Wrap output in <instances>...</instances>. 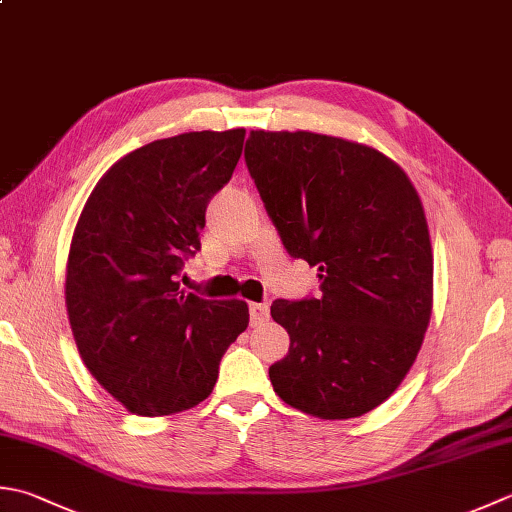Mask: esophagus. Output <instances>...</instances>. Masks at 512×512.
<instances>
[{"label": "esophagus", "instance_id": "obj_1", "mask_svg": "<svg viewBox=\"0 0 512 512\" xmlns=\"http://www.w3.org/2000/svg\"><path fill=\"white\" fill-rule=\"evenodd\" d=\"M248 310H250V324H253V326L262 324L264 319H268V313H270L268 304H264V302L262 304H250Z\"/></svg>", "mask_w": 512, "mask_h": 512}]
</instances>
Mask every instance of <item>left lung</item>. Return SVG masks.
<instances>
[{
    "mask_svg": "<svg viewBox=\"0 0 512 512\" xmlns=\"http://www.w3.org/2000/svg\"><path fill=\"white\" fill-rule=\"evenodd\" d=\"M246 166L290 257L322 295L277 299L290 335L275 393L319 419L368 413L395 393L433 310V250L415 186L393 159L308 130H250Z\"/></svg>",
    "mask_w": 512,
    "mask_h": 512,
    "instance_id": "obj_1",
    "label": "left lung"
}]
</instances>
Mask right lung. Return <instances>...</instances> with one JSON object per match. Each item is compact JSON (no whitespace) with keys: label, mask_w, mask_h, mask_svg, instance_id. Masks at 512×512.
Returning <instances> with one entry per match:
<instances>
[{"label":"right lung","mask_w":512,"mask_h":512,"mask_svg":"<svg viewBox=\"0 0 512 512\" xmlns=\"http://www.w3.org/2000/svg\"><path fill=\"white\" fill-rule=\"evenodd\" d=\"M244 135L202 130L137 148L110 166L79 215L66 268L70 328L90 375L135 415L204 402L248 326L246 302H215L177 282L202 248L206 206L233 175Z\"/></svg>","instance_id":"1"}]
</instances>
